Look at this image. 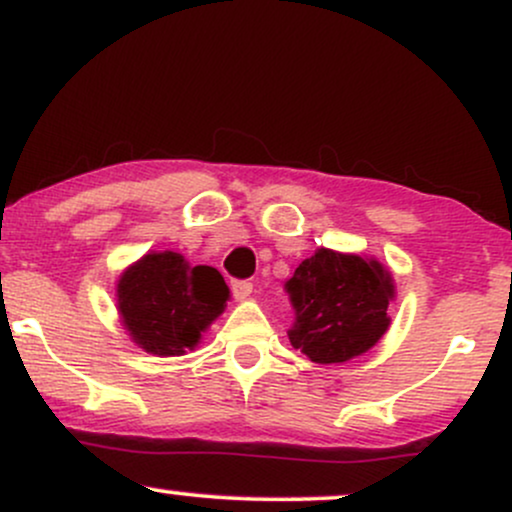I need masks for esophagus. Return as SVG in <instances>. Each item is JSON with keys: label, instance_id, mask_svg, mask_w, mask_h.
Segmentation results:
<instances>
[{"label": "esophagus", "instance_id": "1", "mask_svg": "<svg viewBox=\"0 0 512 512\" xmlns=\"http://www.w3.org/2000/svg\"><path fill=\"white\" fill-rule=\"evenodd\" d=\"M231 291L238 301H243V298H248L252 293V284L248 279H236V281H231Z\"/></svg>", "mask_w": 512, "mask_h": 512}]
</instances>
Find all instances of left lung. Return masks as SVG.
<instances>
[{"mask_svg": "<svg viewBox=\"0 0 512 512\" xmlns=\"http://www.w3.org/2000/svg\"><path fill=\"white\" fill-rule=\"evenodd\" d=\"M293 308L289 339L315 363H344L378 344L387 327L392 276L380 262L317 250L284 284Z\"/></svg>", "mask_w": 512, "mask_h": 512, "instance_id": "left-lung-1", "label": "left lung"}]
</instances>
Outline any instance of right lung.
<instances>
[{
  "label": "right lung",
  "instance_id": "1",
  "mask_svg": "<svg viewBox=\"0 0 512 512\" xmlns=\"http://www.w3.org/2000/svg\"><path fill=\"white\" fill-rule=\"evenodd\" d=\"M226 298L228 286L219 269L190 267L178 252H151L117 284L122 322L134 342L156 356L192 349L221 315Z\"/></svg>",
  "mask_w": 512,
  "mask_h": 512
}]
</instances>
